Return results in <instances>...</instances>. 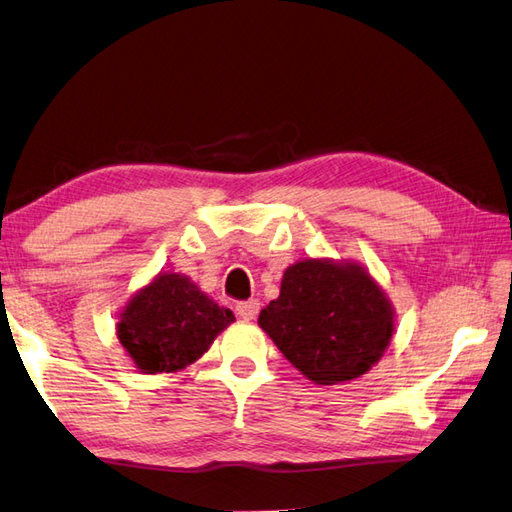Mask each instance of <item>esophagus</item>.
Returning <instances> with one entry per match:
<instances>
[{"mask_svg": "<svg viewBox=\"0 0 512 512\" xmlns=\"http://www.w3.org/2000/svg\"><path fill=\"white\" fill-rule=\"evenodd\" d=\"M235 312H237V316L244 318V320H253L259 314V301H255V299L240 301L235 305Z\"/></svg>", "mask_w": 512, "mask_h": 512, "instance_id": "34e87169", "label": "esophagus"}]
</instances>
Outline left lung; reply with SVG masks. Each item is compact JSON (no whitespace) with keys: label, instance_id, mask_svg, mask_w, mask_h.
I'll use <instances>...</instances> for the list:
<instances>
[{"label":"left lung","instance_id":"8db88e82","mask_svg":"<svg viewBox=\"0 0 512 512\" xmlns=\"http://www.w3.org/2000/svg\"><path fill=\"white\" fill-rule=\"evenodd\" d=\"M259 327L299 371L334 386L371 371L395 334L386 292L353 261L303 259L283 272Z\"/></svg>","mask_w":512,"mask_h":512}]
</instances>
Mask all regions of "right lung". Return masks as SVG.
Wrapping results in <instances>:
<instances>
[{
  "label": "right lung",
  "mask_w": 512,
  "mask_h": 512,
  "mask_svg": "<svg viewBox=\"0 0 512 512\" xmlns=\"http://www.w3.org/2000/svg\"><path fill=\"white\" fill-rule=\"evenodd\" d=\"M233 312L211 301L194 281L161 272L120 314L117 338L144 373H174L202 358Z\"/></svg>",
  "instance_id": "right-lung-1"
}]
</instances>
